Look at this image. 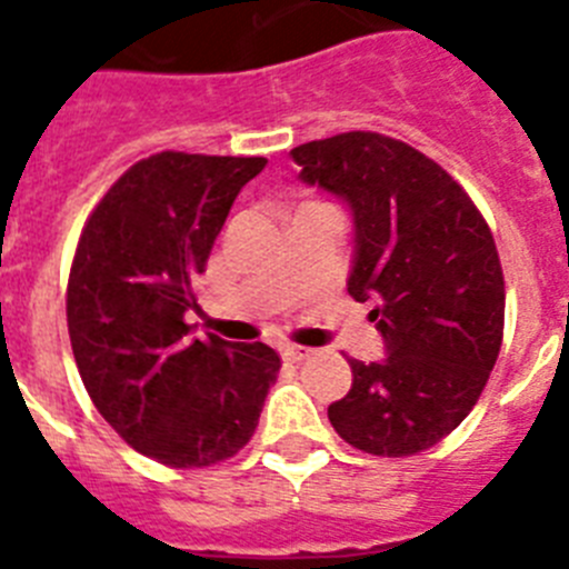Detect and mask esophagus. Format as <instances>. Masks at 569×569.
<instances>
[{"label":"esophagus","instance_id":"esophagus-1","mask_svg":"<svg viewBox=\"0 0 569 569\" xmlns=\"http://www.w3.org/2000/svg\"><path fill=\"white\" fill-rule=\"evenodd\" d=\"M310 353H313L310 347H299V345L281 347V356H284L288 361H305V359H310Z\"/></svg>","mask_w":569,"mask_h":569}]
</instances>
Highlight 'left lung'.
Here are the masks:
<instances>
[{"label": "left lung", "instance_id": "1", "mask_svg": "<svg viewBox=\"0 0 569 569\" xmlns=\"http://www.w3.org/2000/svg\"><path fill=\"white\" fill-rule=\"evenodd\" d=\"M299 179L353 219L347 293L373 301L385 359H350L353 387L328 407L347 445L413 456L439 445L479 401L499 359L505 276L490 228L453 176L370 130L290 150Z\"/></svg>", "mask_w": 569, "mask_h": 569}]
</instances>
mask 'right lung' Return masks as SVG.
Returning a JSON list of instances; mask_svg holds the SVG:
<instances>
[{
	"label": "right lung",
	"mask_w": 569,
	"mask_h": 569,
	"mask_svg": "<svg viewBox=\"0 0 569 569\" xmlns=\"http://www.w3.org/2000/svg\"><path fill=\"white\" fill-rule=\"evenodd\" d=\"M264 156L156 153L90 213L68 281L79 376L116 433L168 467L236 456L259 425L273 347L193 339L196 276Z\"/></svg>",
	"instance_id": "obj_1"
}]
</instances>
